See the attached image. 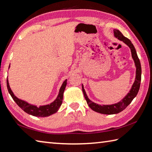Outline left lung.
Wrapping results in <instances>:
<instances>
[{
	"label": "left lung",
	"mask_w": 152,
	"mask_h": 152,
	"mask_svg": "<svg viewBox=\"0 0 152 152\" xmlns=\"http://www.w3.org/2000/svg\"><path fill=\"white\" fill-rule=\"evenodd\" d=\"M114 35L115 38H118L119 40L122 41L125 44H126L130 48L132 53V58L134 60L136 68V78L130 91L126 95L121 101L112 104L101 105L96 104V103L91 101V100L88 99L87 94L85 92L83 85L82 84L83 93L84 94L85 98L86 99V101H87V104H88V107H89L93 110L96 112V113L104 114H118L122 112L123 110H124L125 108L130 104L131 102L132 101V100L136 96L140 89V82H141V64H140V59L138 58V55H137L136 49L135 48H134V45L132 44V43L131 42L129 39H128L127 38H126V37L123 36V34L118 30H114Z\"/></svg>",
	"instance_id": "1"
}]
</instances>
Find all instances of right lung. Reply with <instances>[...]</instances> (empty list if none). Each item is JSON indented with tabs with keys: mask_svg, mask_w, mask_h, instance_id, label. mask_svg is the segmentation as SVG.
<instances>
[{
	"mask_svg": "<svg viewBox=\"0 0 152 152\" xmlns=\"http://www.w3.org/2000/svg\"><path fill=\"white\" fill-rule=\"evenodd\" d=\"M67 80L65 79L64 83H63L61 87L59 88L58 96H57V98L52 102L48 104L41 105L39 107H38L37 105L31 104L28 102L23 101V100L18 99V97L16 96L10 87L8 78L7 79V84L8 91L11 96H12V98L15 101L16 104L19 106V107L21 108L25 113L34 116L46 117L52 115V114L57 113L58 111L59 107H61L63 102V98H64V93L67 85Z\"/></svg>",
	"mask_w": 152,
	"mask_h": 152,
	"instance_id": "1",
	"label": "right lung"
}]
</instances>
